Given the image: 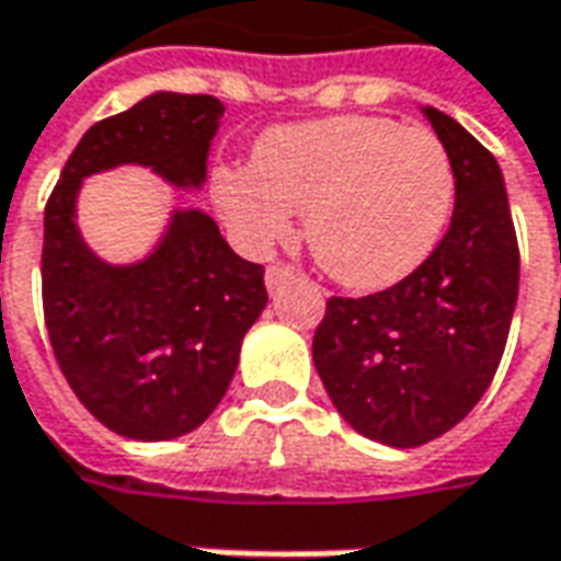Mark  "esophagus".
I'll return each instance as SVG.
<instances>
[{"label":"esophagus","mask_w":561,"mask_h":561,"mask_svg":"<svg viewBox=\"0 0 561 561\" xmlns=\"http://www.w3.org/2000/svg\"><path fill=\"white\" fill-rule=\"evenodd\" d=\"M291 279H294V270L285 267V264H270L267 276H264L270 294L282 291V288H285V285H288Z\"/></svg>","instance_id":"esophagus-1"}]
</instances>
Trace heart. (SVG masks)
Here are the masks:
<instances>
[{"label": "heart", "mask_w": 561, "mask_h": 561, "mask_svg": "<svg viewBox=\"0 0 561 561\" xmlns=\"http://www.w3.org/2000/svg\"><path fill=\"white\" fill-rule=\"evenodd\" d=\"M213 195L255 255L285 243L306 213L318 267L357 291L388 288L433 255L454 213V164L426 128L330 116L270 128L252 168H216Z\"/></svg>", "instance_id": "heart-1"}]
</instances>
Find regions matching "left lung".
Instances as JSON below:
<instances>
[{
  "label": "left lung",
  "instance_id": "obj_1",
  "mask_svg": "<svg viewBox=\"0 0 561 561\" xmlns=\"http://www.w3.org/2000/svg\"><path fill=\"white\" fill-rule=\"evenodd\" d=\"M454 164L450 228L412 276L369 297H330L312 360L345 423L388 447L445 435L478 405L517 309L519 249L493 152L421 107Z\"/></svg>",
  "mask_w": 561,
  "mask_h": 561
}]
</instances>
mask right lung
I'll return each instance as SVG.
<instances>
[{
	"label": "right lung",
	"mask_w": 561,
	"mask_h": 561,
	"mask_svg": "<svg viewBox=\"0 0 561 561\" xmlns=\"http://www.w3.org/2000/svg\"><path fill=\"white\" fill-rule=\"evenodd\" d=\"M221 114L213 95L152 92L80 138L44 209L56 364L92 417L126 438H180L213 414L267 306L264 267L237 255L197 207L173 209L138 261H107L80 233V188L95 173L149 168L180 192H201Z\"/></svg>",
	"instance_id": "obj_1"
}]
</instances>
